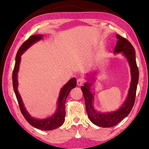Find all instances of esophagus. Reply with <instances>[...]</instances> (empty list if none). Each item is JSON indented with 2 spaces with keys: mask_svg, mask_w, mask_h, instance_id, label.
<instances>
[{
  "mask_svg": "<svg viewBox=\"0 0 149 149\" xmlns=\"http://www.w3.org/2000/svg\"><path fill=\"white\" fill-rule=\"evenodd\" d=\"M84 83V80L83 79H79L77 81V84L78 86H82Z\"/></svg>",
  "mask_w": 149,
  "mask_h": 149,
  "instance_id": "1",
  "label": "esophagus"
}]
</instances>
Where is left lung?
Here are the masks:
<instances>
[{
    "instance_id": "8db88e82",
    "label": "left lung",
    "mask_w": 149,
    "mask_h": 149,
    "mask_svg": "<svg viewBox=\"0 0 149 149\" xmlns=\"http://www.w3.org/2000/svg\"><path fill=\"white\" fill-rule=\"evenodd\" d=\"M116 36L118 39V42L116 43L114 53L122 52V54L127 58L131 68V82L128 95L125 102L115 111L109 113L97 112L93 105V93L91 92V86H92V83L91 82L86 83L81 87V90L84 98L86 112L90 121L95 125L102 127H113L129 115L134 106L138 83L139 71L136 61V52L134 47L127 39L118 34H116ZM88 80L93 81V78L90 77V78L88 79Z\"/></svg>"
}]
</instances>
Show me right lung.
<instances>
[{"mask_svg": "<svg viewBox=\"0 0 149 149\" xmlns=\"http://www.w3.org/2000/svg\"><path fill=\"white\" fill-rule=\"evenodd\" d=\"M42 38L43 35H42V34H35V35L31 36L19 48L17 56H16L15 65L13 72V86L15 93L18 100V105L19 107H20L21 112L27 121L31 125L37 129L43 131H50L59 127L64 123L66 115L65 102L66 98H67L70 91H71L72 88L76 87L77 82L76 79L73 77L70 80H69L68 83L65 84L61 88L58 100V107H57L55 113L51 116L44 119H36L33 118V117L29 115V113L26 110V107H24L22 98L18 91V83L17 80V74L18 72L21 56L22 55V54L25 51H26L27 49H29L34 43L38 42V41L42 40Z\"/></svg>", "mask_w": 149, "mask_h": 149, "instance_id": "obj_1", "label": "right lung"}]
</instances>
